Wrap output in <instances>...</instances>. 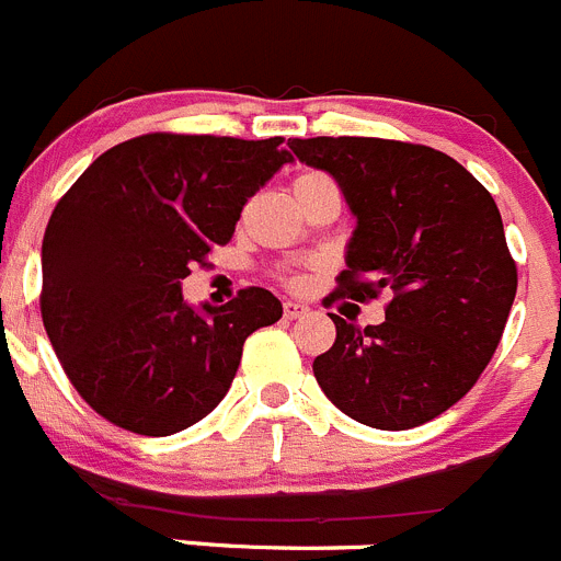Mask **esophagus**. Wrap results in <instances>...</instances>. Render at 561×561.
Returning a JSON list of instances; mask_svg holds the SVG:
<instances>
[{"label": "esophagus", "instance_id": "esophagus-1", "mask_svg": "<svg viewBox=\"0 0 561 561\" xmlns=\"http://www.w3.org/2000/svg\"><path fill=\"white\" fill-rule=\"evenodd\" d=\"M311 311V308L306 306V302H297V300H286L284 302V313L289 319H300V317H306V313Z\"/></svg>", "mask_w": 561, "mask_h": 561}]
</instances>
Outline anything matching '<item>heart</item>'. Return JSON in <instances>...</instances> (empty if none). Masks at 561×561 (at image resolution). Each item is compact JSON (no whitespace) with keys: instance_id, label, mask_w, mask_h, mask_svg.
<instances>
[{"instance_id":"heart-1","label":"heart","mask_w":561,"mask_h":561,"mask_svg":"<svg viewBox=\"0 0 561 561\" xmlns=\"http://www.w3.org/2000/svg\"><path fill=\"white\" fill-rule=\"evenodd\" d=\"M319 181H330V179H328V175H322V173H302V175H297V179H295V192L306 190V186L319 184ZM289 284H291V286H300V284H302V277H300V275H291V277H289Z\"/></svg>"}]
</instances>
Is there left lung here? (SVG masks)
<instances>
[{
    "label": "left lung",
    "instance_id": "1",
    "mask_svg": "<svg viewBox=\"0 0 561 561\" xmlns=\"http://www.w3.org/2000/svg\"><path fill=\"white\" fill-rule=\"evenodd\" d=\"M289 148L339 181L357 217L335 295H391L380 324L357 328L330 313L335 341L313 360V377L360 424H426L471 391L515 300L517 266L499 206L460 162L430 146L311 137Z\"/></svg>",
    "mask_w": 561,
    "mask_h": 561
}]
</instances>
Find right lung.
Instances as JSON below:
<instances>
[{
  "label": "right lung",
  "instance_id": "obj_1",
  "mask_svg": "<svg viewBox=\"0 0 561 561\" xmlns=\"http://www.w3.org/2000/svg\"><path fill=\"white\" fill-rule=\"evenodd\" d=\"M280 137H135L101 153L44 233L41 317L79 397L148 437L186 430L231 388L253 330L284 306L248 286L222 308L181 297L192 264L233 237L242 206L291 162Z\"/></svg>",
  "mask_w": 561,
  "mask_h": 561
}]
</instances>
